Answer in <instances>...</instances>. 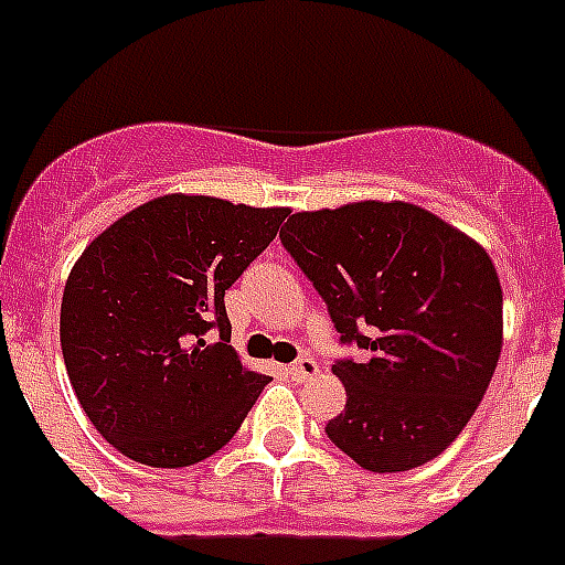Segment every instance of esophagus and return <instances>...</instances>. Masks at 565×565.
I'll return each mask as SVG.
<instances>
[{
  "label": "esophagus",
  "mask_w": 565,
  "mask_h": 565,
  "mask_svg": "<svg viewBox=\"0 0 565 565\" xmlns=\"http://www.w3.org/2000/svg\"><path fill=\"white\" fill-rule=\"evenodd\" d=\"M288 373H291V376L297 379V382H306V379L317 376V373H319V364L313 362V359L302 356V359H297V362H294L291 367H288Z\"/></svg>",
  "instance_id": "1"
}]
</instances>
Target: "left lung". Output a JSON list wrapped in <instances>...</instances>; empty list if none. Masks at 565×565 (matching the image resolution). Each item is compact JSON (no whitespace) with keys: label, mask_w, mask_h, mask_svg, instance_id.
<instances>
[{"label":"left lung","mask_w":565,"mask_h":565,"mask_svg":"<svg viewBox=\"0 0 565 565\" xmlns=\"http://www.w3.org/2000/svg\"><path fill=\"white\" fill-rule=\"evenodd\" d=\"M282 246L326 299L342 342L348 402L326 427L371 472L441 456L487 393L503 344V291L483 246L404 201L297 212Z\"/></svg>","instance_id":"1"}]
</instances>
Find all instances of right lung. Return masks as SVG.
<instances>
[{
    "mask_svg": "<svg viewBox=\"0 0 565 565\" xmlns=\"http://www.w3.org/2000/svg\"><path fill=\"white\" fill-rule=\"evenodd\" d=\"M286 217L282 206L174 192L84 248L58 333L70 384L115 450L147 467H192L239 430L268 376L228 344L223 297Z\"/></svg>",
    "mask_w": 565,
    "mask_h": 565,
    "instance_id": "obj_1",
    "label": "right lung"
}]
</instances>
